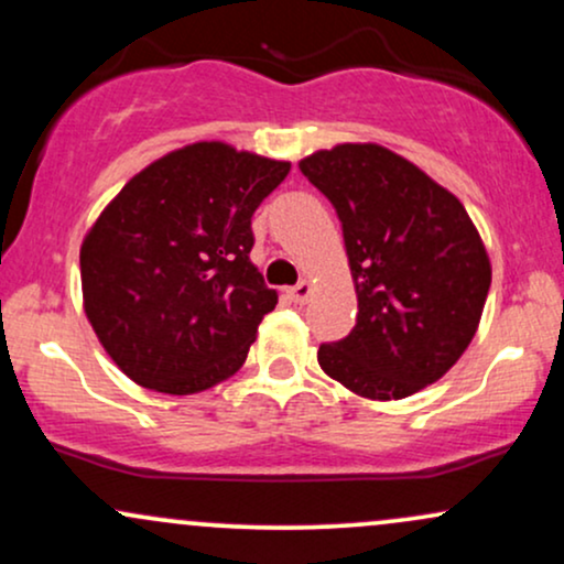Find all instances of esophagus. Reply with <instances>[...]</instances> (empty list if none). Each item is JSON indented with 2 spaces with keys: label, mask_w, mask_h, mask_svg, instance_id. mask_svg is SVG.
<instances>
[{
  "label": "esophagus",
  "mask_w": 564,
  "mask_h": 564,
  "mask_svg": "<svg viewBox=\"0 0 564 564\" xmlns=\"http://www.w3.org/2000/svg\"><path fill=\"white\" fill-rule=\"evenodd\" d=\"M289 294H291V300H294L296 304H304V302L310 300V294H313V286H310V281H300V283H296V286L289 289Z\"/></svg>",
  "instance_id": "obj_1"
}]
</instances>
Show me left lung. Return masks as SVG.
Listing matches in <instances>:
<instances>
[{
    "mask_svg": "<svg viewBox=\"0 0 564 564\" xmlns=\"http://www.w3.org/2000/svg\"><path fill=\"white\" fill-rule=\"evenodd\" d=\"M300 170L336 209L358 291L355 328L321 345V368L371 400L437 381L469 347L490 289L462 200L371 142L318 151Z\"/></svg>",
    "mask_w": 564,
    "mask_h": 564,
    "instance_id": "1",
    "label": "left lung"
}]
</instances>
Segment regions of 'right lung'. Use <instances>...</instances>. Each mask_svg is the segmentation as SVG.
Segmentation results:
<instances>
[{
	"mask_svg": "<svg viewBox=\"0 0 564 564\" xmlns=\"http://www.w3.org/2000/svg\"><path fill=\"white\" fill-rule=\"evenodd\" d=\"M289 170L196 142L153 161L108 204L82 243L84 310L129 379L193 394L243 366L278 304L249 262L251 217Z\"/></svg>",
	"mask_w": 564,
	"mask_h": 564,
	"instance_id": "right-lung-1",
	"label": "right lung"
}]
</instances>
